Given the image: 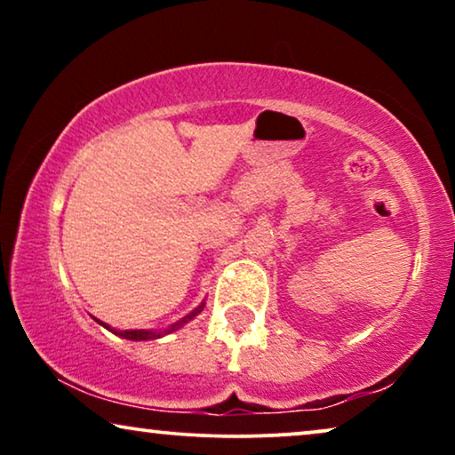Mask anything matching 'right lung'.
<instances>
[{
    "label": "right lung",
    "instance_id": "1",
    "mask_svg": "<svg viewBox=\"0 0 455 455\" xmlns=\"http://www.w3.org/2000/svg\"><path fill=\"white\" fill-rule=\"evenodd\" d=\"M203 307L204 304H201V307H198L196 310H192V313L188 315V316H184L182 321H178L176 325H172L170 329H165V331H147V329H130V331H117V329H111L109 325H105L103 321H97L99 325H103L105 329H109L111 333H116V335H120V338H124V339H134V341H145V339H157V338H161V335H165V333H172V331H176V329H180L184 325V323H188L190 319H195V316L201 313L203 310Z\"/></svg>",
    "mask_w": 455,
    "mask_h": 455
}]
</instances>
